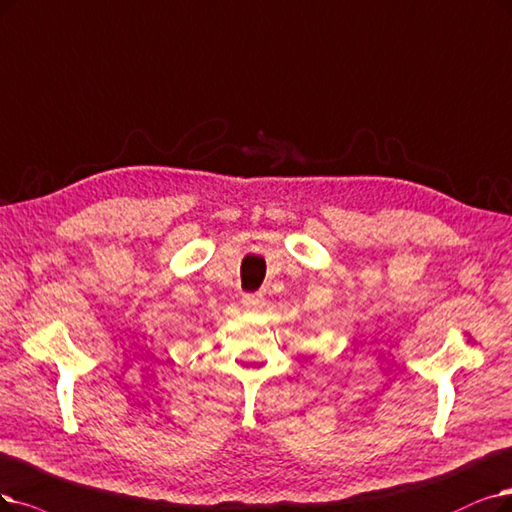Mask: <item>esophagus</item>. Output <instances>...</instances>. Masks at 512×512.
I'll return each instance as SVG.
<instances>
[{"label":"esophagus","instance_id":"esophagus-1","mask_svg":"<svg viewBox=\"0 0 512 512\" xmlns=\"http://www.w3.org/2000/svg\"><path fill=\"white\" fill-rule=\"evenodd\" d=\"M242 306L246 310H259L263 306V297L261 295H255V293H249V295H242Z\"/></svg>","mask_w":512,"mask_h":512}]
</instances>
